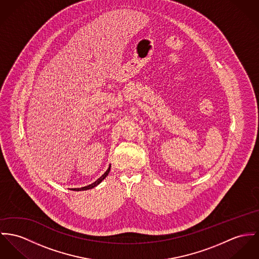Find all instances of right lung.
Returning a JSON list of instances; mask_svg holds the SVG:
<instances>
[{"mask_svg":"<svg viewBox=\"0 0 259 259\" xmlns=\"http://www.w3.org/2000/svg\"><path fill=\"white\" fill-rule=\"evenodd\" d=\"M110 167H111V165H109V167L107 168V170L100 177V179H97L94 183H92V184H90V185H88V186H83V187H80V188H72V190H74V191H80V190H88V189H92V188H94V187H96L97 185H99L100 182L103 180V179H105L107 176H108V174H109V170H110Z\"/></svg>","mask_w":259,"mask_h":259,"instance_id":"right-lung-1","label":"right lung"}]
</instances>
